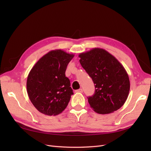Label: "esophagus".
Here are the masks:
<instances>
[{"label": "esophagus", "mask_w": 151, "mask_h": 151, "mask_svg": "<svg viewBox=\"0 0 151 151\" xmlns=\"http://www.w3.org/2000/svg\"><path fill=\"white\" fill-rule=\"evenodd\" d=\"M76 91L77 93H83V89H79L76 90Z\"/></svg>", "instance_id": "obj_1"}]
</instances>
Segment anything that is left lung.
Masks as SVG:
<instances>
[{"instance_id": "obj_1", "label": "left lung", "mask_w": 151, "mask_h": 151, "mask_svg": "<svg viewBox=\"0 0 151 151\" xmlns=\"http://www.w3.org/2000/svg\"><path fill=\"white\" fill-rule=\"evenodd\" d=\"M79 62L93 79L95 92L88 97L91 108L99 114L120 109L128 98L130 81L125 68L106 50L94 48L79 55Z\"/></svg>"}]
</instances>
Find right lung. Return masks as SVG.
<instances>
[{"instance_id": "right-lung-1", "label": "right lung", "mask_w": 151, "mask_h": 151, "mask_svg": "<svg viewBox=\"0 0 151 151\" xmlns=\"http://www.w3.org/2000/svg\"><path fill=\"white\" fill-rule=\"evenodd\" d=\"M74 57L60 49L52 50L31 68L27 79V93L40 113L57 115L67 106L74 93L65 73Z\"/></svg>"}]
</instances>
